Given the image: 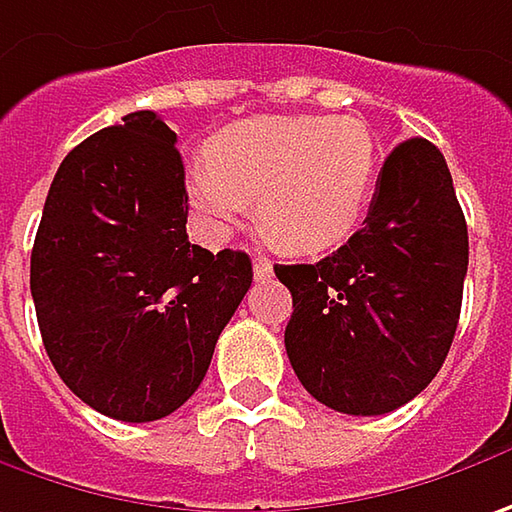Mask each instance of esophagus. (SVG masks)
I'll return each instance as SVG.
<instances>
[{
    "mask_svg": "<svg viewBox=\"0 0 512 512\" xmlns=\"http://www.w3.org/2000/svg\"><path fill=\"white\" fill-rule=\"evenodd\" d=\"M255 278L257 280H266V278H272V260H266V257H255Z\"/></svg>",
    "mask_w": 512,
    "mask_h": 512,
    "instance_id": "1",
    "label": "esophagus"
}]
</instances>
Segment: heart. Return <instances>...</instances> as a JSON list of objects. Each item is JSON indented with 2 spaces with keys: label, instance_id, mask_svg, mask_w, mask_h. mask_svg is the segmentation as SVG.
I'll return each instance as SVG.
<instances>
[{
  "label": "heart",
  "instance_id": "b5f03b06",
  "mask_svg": "<svg viewBox=\"0 0 512 512\" xmlns=\"http://www.w3.org/2000/svg\"><path fill=\"white\" fill-rule=\"evenodd\" d=\"M378 145L361 117L263 114L226 125L186 168L191 220L226 240L257 200V223L292 252L341 243L367 209Z\"/></svg>",
  "mask_w": 512,
  "mask_h": 512
}]
</instances>
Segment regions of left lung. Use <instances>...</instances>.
Listing matches in <instances>:
<instances>
[{
    "label": "left lung",
    "instance_id": "left-lung-1",
    "mask_svg": "<svg viewBox=\"0 0 512 512\" xmlns=\"http://www.w3.org/2000/svg\"><path fill=\"white\" fill-rule=\"evenodd\" d=\"M467 257L444 154L421 137L395 145L364 226L318 263L275 266L292 292L286 355L306 392L346 415L412 401L450 352Z\"/></svg>",
    "mask_w": 512,
    "mask_h": 512
}]
</instances>
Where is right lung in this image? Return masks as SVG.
<instances>
[{"instance_id": "right-lung-1", "label": "right lung", "mask_w": 512, "mask_h": 512, "mask_svg": "<svg viewBox=\"0 0 512 512\" xmlns=\"http://www.w3.org/2000/svg\"><path fill=\"white\" fill-rule=\"evenodd\" d=\"M177 134L154 111L62 160L31 252L42 344L65 387L117 421L183 407L252 286L246 252L189 243Z\"/></svg>"}]
</instances>
